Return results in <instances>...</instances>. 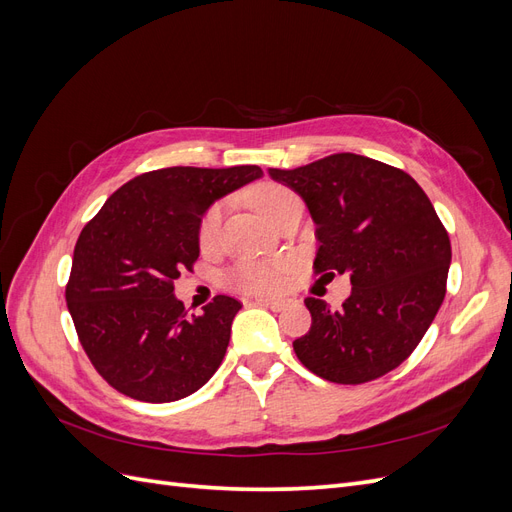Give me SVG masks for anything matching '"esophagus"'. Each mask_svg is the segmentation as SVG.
<instances>
[{"mask_svg":"<svg viewBox=\"0 0 512 512\" xmlns=\"http://www.w3.org/2000/svg\"><path fill=\"white\" fill-rule=\"evenodd\" d=\"M256 303H258V305H262V307H269V309H273V312H280V309H284V307H286V303H288V301H284V299L258 297V299H256Z\"/></svg>","mask_w":512,"mask_h":512,"instance_id":"1","label":"esophagus"}]
</instances>
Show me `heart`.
Here are the masks:
<instances>
[{"label": "heart", "mask_w": 512, "mask_h": 512, "mask_svg": "<svg viewBox=\"0 0 512 512\" xmlns=\"http://www.w3.org/2000/svg\"><path fill=\"white\" fill-rule=\"evenodd\" d=\"M250 203L265 215L271 224L292 207L299 203L297 194H294L286 185L280 183H262L250 192ZM222 224V207H211L198 226V245L203 250H211L218 241V232ZM288 271V260H239L228 273V284L232 288L247 290V292H269L280 288L284 282V275Z\"/></svg>", "instance_id": "1"}]
</instances>
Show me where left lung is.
I'll use <instances>...</instances> for the list:
<instances>
[{
  "label": "left lung",
  "mask_w": 512,
  "mask_h": 512,
  "mask_svg": "<svg viewBox=\"0 0 512 512\" xmlns=\"http://www.w3.org/2000/svg\"><path fill=\"white\" fill-rule=\"evenodd\" d=\"M271 177L299 192L316 222L314 271L350 273L339 309L307 297L312 327L299 361L335 384H365L404 363L446 294L451 239L431 200L401 168L335 153Z\"/></svg>",
  "instance_id": "left-lung-1"
}]
</instances>
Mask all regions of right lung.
I'll use <instances>...</instances> for the list:
<instances>
[{
  "mask_svg": "<svg viewBox=\"0 0 512 512\" xmlns=\"http://www.w3.org/2000/svg\"><path fill=\"white\" fill-rule=\"evenodd\" d=\"M260 175L252 164L151 170L121 185L85 224L66 303L91 365L115 391L166 404L220 367L241 301L218 294L188 316L175 280L194 271L200 218L213 200Z\"/></svg>",
  "mask_w": 512,
  "mask_h": 512,
  "instance_id": "obj_1",
  "label": "right lung"
}]
</instances>
